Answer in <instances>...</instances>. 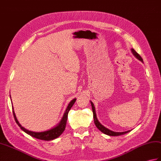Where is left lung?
Wrapping results in <instances>:
<instances>
[{"mask_svg":"<svg viewBox=\"0 0 161 161\" xmlns=\"http://www.w3.org/2000/svg\"><path fill=\"white\" fill-rule=\"evenodd\" d=\"M132 53L134 55V56L137 58L139 59V60H141V62H143V59L141 57V55L137 53V52L134 49V48H132ZM91 106H92V113H93V118H94V121H95V124L97 126V128L101 132L104 133L105 134H107V135H109V136H120L122 135V134H125L126 133H128L130 132L129 131H127V132H113V131H111L109 129L106 128V127H104L103 125H102L101 123L99 122V121L97 120V115H96V113H95V108L94 106V104L92 103V102H91Z\"/></svg>","mask_w":161,"mask_h":161,"instance_id":"8db88e82","label":"left lung"}]
</instances>
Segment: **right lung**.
<instances>
[{"label":"right lung","mask_w":161,"mask_h":161,"mask_svg":"<svg viewBox=\"0 0 161 161\" xmlns=\"http://www.w3.org/2000/svg\"><path fill=\"white\" fill-rule=\"evenodd\" d=\"M76 99H73L71 102H70L69 104L68 107H67L66 112L64 114L63 116V118L62 119V120L60 121V123H59V125H57L56 127H55L54 128L47 130V131L45 132H32V131H29V130L25 129V128H23L20 123L18 121L16 117V115H15L14 111H13V114L14 117L15 119V121H16V123L18 125V126L20 127L21 128V130H23L25 132H26L27 134H28L29 135L31 136L34 138H36V139H38L40 140H44V141H51V140H53L56 138H58V136H59L62 134V132L64 131L65 130V127L66 125V121H67V119H68V114L70 110V108L73 106V105L74 104V103L75 102Z\"/></svg>","instance_id":"right-lung-1"}]
</instances>
